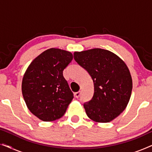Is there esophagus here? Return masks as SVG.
Listing matches in <instances>:
<instances>
[{
  "mask_svg": "<svg viewBox=\"0 0 152 152\" xmlns=\"http://www.w3.org/2000/svg\"><path fill=\"white\" fill-rule=\"evenodd\" d=\"M80 94H81L80 91H78V92H76L75 93V97L76 98H78V97L80 96Z\"/></svg>",
  "mask_w": 152,
  "mask_h": 152,
  "instance_id": "obj_1",
  "label": "esophagus"
}]
</instances>
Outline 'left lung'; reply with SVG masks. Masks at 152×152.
Instances as JSON below:
<instances>
[{"instance_id":"obj_1","label":"left lung","mask_w":152,"mask_h":152,"mask_svg":"<svg viewBox=\"0 0 152 152\" xmlns=\"http://www.w3.org/2000/svg\"><path fill=\"white\" fill-rule=\"evenodd\" d=\"M74 59L94 84L92 99L84 104L88 117L97 122L112 121L125 109L132 95L128 67L115 54L101 48L75 52Z\"/></svg>"}]
</instances>
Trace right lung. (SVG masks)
Here are the masks:
<instances>
[{
  "label": "right lung",
  "mask_w": 152,
  "mask_h": 152,
  "mask_svg": "<svg viewBox=\"0 0 152 152\" xmlns=\"http://www.w3.org/2000/svg\"><path fill=\"white\" fill-rule=\"evenodd\" d=\"M72 54L50 48L31 62L22 81V93L31 113L43 121L59 119L73 99V93L63 76L72 60Z\"/></svg>",
  "instance_id": "add662e5"
}]
</instances>
